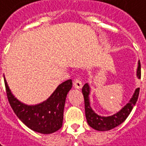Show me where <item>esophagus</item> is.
<instances>
[{
    "mask_svg": "<svg viewBox=\"0 0 146 146\" xmlns=\"http://www.w3.org/2000/svg\"><path fill=\"white\" fill-rule=\"evenodd\" d=\"M73 87L75 88H77V89H81L82 88V82L80 78H78L74 79V81H73Z\"/></svg>",
    "mask_w": 146,
    "mask_h": 146,
    "instance_id": "obj_1",
    "label": "esophagus"
}]
</instances>
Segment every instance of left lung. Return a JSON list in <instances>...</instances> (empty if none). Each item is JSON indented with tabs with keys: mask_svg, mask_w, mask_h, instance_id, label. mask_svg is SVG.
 <instances>
[{
	"mask_svg": "<svg viewBox=\"0 0 146 146\" xmlns=\"http://www.w3.org/2000/svg\"><path fill=\"white\" fill-rule=\"evenodd\" d=\"M136 76L140 79L141 73V63L140 61L138 62V67H137V71H136ZM90 86L88 83H85L84 86L82 87V94L84 97V104H85V115H86V119L88 125L93 129L97 131H110L119 125H121L122 122H124L125 120L127 118V116L130 115L131 111H132V108L135 105L137 99L139 97V92H140V88H136L132 98L130 99L129 102L122 107L118 112L112 116H102L98 115L90 106V99H89V95H90Z\"/></svg>",
	"mask_w": 146,
	"mask_h": 146,
	"instance_id": "8db88e82",
	"label": "left lung"
}]
</instances>
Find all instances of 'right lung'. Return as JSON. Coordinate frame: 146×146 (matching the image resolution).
I'll use <instances>...</instances> for the list:
<instances>
[{"mask_svg": "<svg viewBox=\"0 0 146 146\" xmlns=\"http://www.w3.org/2000/svg\"><path fill=\"white\" fill-rule=\"evenodd\" d=\"M4 80L10 105L26 126L41 134H51L62 127L65 100L73 86L71 79L59 84L47 100L36 105L25 104L15 98L5 78Z\"/></svg>", "mask_w": 146, "mask_h": 146, "instance_id": "add662e5", "label": "right lung"}]
</instances>
